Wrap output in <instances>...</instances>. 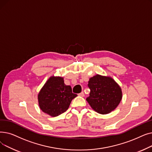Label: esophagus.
Returning a JSON list of instances; mask_svg holds the SVG:
<instances>
[{"mask_svg":"<svg viewBox=\"0 0 152 152\" xmlns=\"http://www.w3.org/2000/svg\"><path fill=\"white\" fill-rule=\"evenodd\" d=\"M78 95H79V96H80V97H84V94L83 92H82L80 94H79Z\"/></svg>","mask_w":152,"mask_h":152,"instance_id":"34e87169","label":"esophagus"}]
</instances>
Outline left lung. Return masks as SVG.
I'll return each instance as SVG.
<instances>
[{
  "label": "left lung",
  "mask_w": 152,
  "mask_h": 152,
  "mask_svg": "<svg viewBox=\"0 0 152 152\" xmlns=\"http://www.w3.org/2000/svg\"><path fill=\"white\" fill-rule=\"evenodd\" d=\"M91 90L86 100L96 112L105 115L114 110L122 99L121 87L113 78L95 75L89 79Z\"/></svg>",
  "instance_id": "1"
}]
</instances>
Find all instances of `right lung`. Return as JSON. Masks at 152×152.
<instances>
[{
	"label": "right lung",
	"instance_id": "add662e5",
	"mask_svg": "<svg viewBox=\"0 0 152 152\" xmlns=\"http://www.w3.org/2000/svg\"><path fill=\"white\" fill-rule=\"evenodd\" d=\"M76 96L72 92L71 87L64 83L63 77L52 76L38 94L39 105L45 113L57 116L65 112Z\"/></svg>",
	"mask_w": 152,
	"mask_h": 152
}]
</instances>
